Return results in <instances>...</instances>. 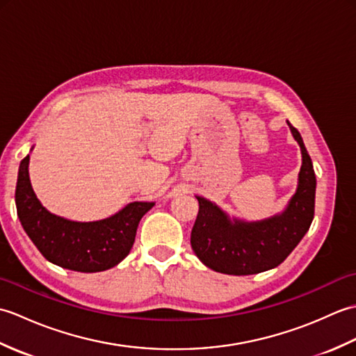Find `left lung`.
I'll use <instances>...</instances> for the list:
<instances>
[{
    "label": "left lung",
    "mask_w": 356,
    "mask_h": 356,
    "mask_svg": "<svg viewBox=\"0 0 356 356\" xmlns=\"http://www.w3.org/2000/svg\"><path fill=\"white\" fill-rule=\"evenodd\" d=\"M291 128L301 148L298 186L282 214L260 222L229 218L216 203L195 195L199 214L191 231V248L199 260L216 272L252 275L277 268L311 228L316 179L311 156L297 128Z\"/></svg>",
    "instance_id": "8db88e82"
}]
</instances>
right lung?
Returning <instances> with one entry per match:
<instances>
[{
    "instance_id": "1",
    "label": "right lung",
    "mask_w": 356,
    "mask_h": 356,
    "mask_svg": "<svg viewBox=\"0 0 356 356\" xmlns=\"http://www.w3.org/2000/svg\"><path fill=\"white\" fill-rule=\"evenodd\" d=\"M27 154L18 170L15 203L22 228L50 263L78 272H101L130 254L140 218L154 202L128 203L115 216L96 222H73L49 213L33 193Z\"/></svg>"
}]
</instances>
